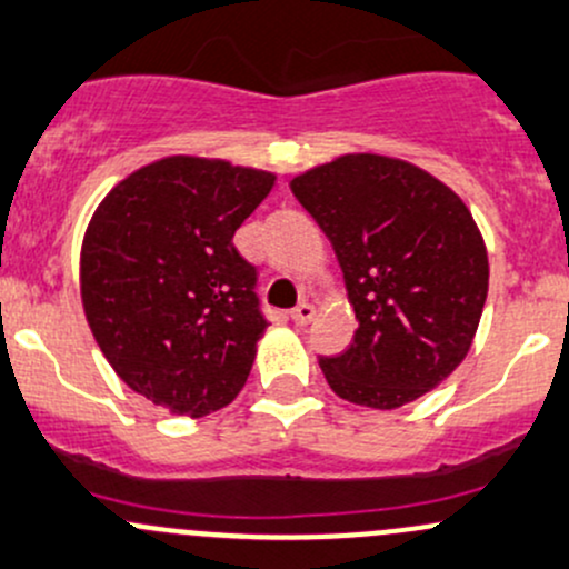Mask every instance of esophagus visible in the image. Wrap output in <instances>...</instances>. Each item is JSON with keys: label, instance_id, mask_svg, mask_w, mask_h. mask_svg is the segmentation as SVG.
Segmentation results:
<instances>
[{"label": "esophagus", "instance_id": "1", "mask_svg": "<svg viewBox=\"0 0 569 569\" xmlns=\"http://www.w3.org/2000/svg\"><path fill=\"white\" fill-rule=\"evenodd\" d=\"M313 316H316V308L310 302H300L295 310H291V321H295L297 327L310 325V321H313Z\"/></svg>", "mask_w": 569, "mask_h": 569}]
</instances>
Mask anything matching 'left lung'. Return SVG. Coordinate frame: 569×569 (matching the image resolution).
Wrapping results in <instances>:
<instances>
[{
  "mask_svg": "<svg viewBox=\"0 0 569 569\" xmlns=\"http://www.w3.org/2000/svg\"><path fill=\"white\" fill-rule=\"evenodd\" d=\"M332 242L355 308L349 349L321 357L338 398L400 409L439 387L475 343L488 250L469 207L420 166L340 154L289 182Z\"/></svg>",
  "mask_w": 569,
  "mask_h": 569,
  "instance_id": "obj_1",
  "label": "left lung"
}]
</instances>
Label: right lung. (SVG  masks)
<instances>
[{
    "instance_id": "obj_1",
    "label": "right lung",
    "mask_w": 569,
    "mask_h": 569,
    "mask_svg": "<svg viewBox=\"0 0 569 569\" xmlns=\"http://www.w3.org/2000/svg\"><path fill=\"white\" fill-rule=\"evenodd\" d=\"M274 179L169 154L113 184L83 231L89 330L113 373L171 415H212L248 381L267 319L231 239Z\"/></svg>"
}]
</instances>
